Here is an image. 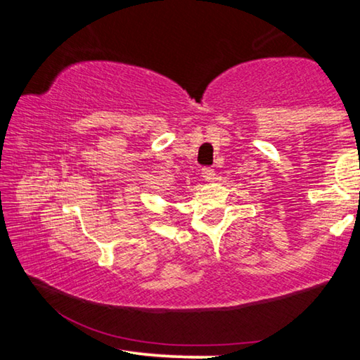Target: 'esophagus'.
Instances as JSON below:
<instances>
[{"mask_svg":"<svg viewBox=\"0 0 360 360\" xmlns=\"http://www.w3.org/2000/svg\"><path fill=\"white\" fill-rule=\"evenodd\" d=\"M202 176H203V179H205V181L211 182V181H214V176H216V173H214V169H212V168L206 167V168H203V169H202Z\"/></svg>","mask_w":360,"mask_h":360,"instance_id":"1","label":"esophagus"}]
</instances>
